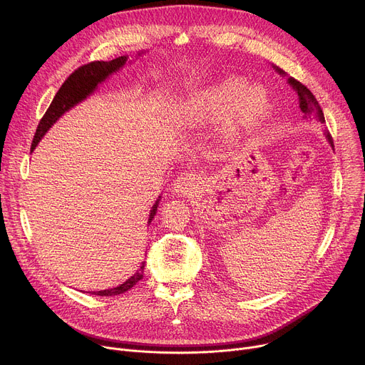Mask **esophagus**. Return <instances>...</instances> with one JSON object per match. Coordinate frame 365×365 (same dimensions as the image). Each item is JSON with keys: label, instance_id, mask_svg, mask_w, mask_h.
Returning a JSON list of instances; mask_svg holds the SVG:
<instances>
[{"label": "esophagus", "instance_id": "34e87169", "mask_svg": "<svg viewBox=\"0 0 365 365\" xmlns=\"http://www.w3.org/2000/svg\"><path fill=\"white\" fill-rule=\"evenodd\" d=\"M201 183V178L197 176L196 173L193 172H185L182 173L178 180L175 182V192L178 195H183V196H187L190 195L197 186H200Z\"/></svg>", "mask_w": 365, "mask_h": 365}]
</instances>
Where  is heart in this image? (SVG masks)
Segmentation results:
<instances>
[{
  "mask_svg": "<svg viewBox=\"0 0 365 365\" xmlns=\"http://www.w3.org/2000/svg\"><path fill=\"white\" fill-rule=\"evenodd\" d=\"M272 98L263 87H252L246 78L225 77L192 93L180 108L190 122H217L228 116L235 135L252 134L272 113Z\"/></svg>",
  "mask_w": 365,
  "mask_h": 365,
  "instance_id": "1",
  "label": "heart"
}]
</instances>
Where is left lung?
<instances>
[{
  "label": "left lung",
  "mask_w": 365,
  "mask_h": 365,
  "mask_svg": "<svg viewBox=\"0 0 365 365\" xmlns=\"http://www.w3.org/2000/svg\"><path fill=\"white\" fill-rule=\"evenodd\" d=\"M279 71V74H284V71H281L279 68H277ZM288 83L292 86V88L297 91L298 94V103H300V109L302 112L304 113V118H314L317 122L320 123H324V115H323V110L320 108V105L317 103L316 97L313 96V93L304 86L302 84L300 81H297L295 78H288ZM324 135L326 138L329 140L330 145L334 147V140H332V135H330V132L327 129H324Z\"/></svg>",
  "instance_id": "8db88e82"
}]
</instances>
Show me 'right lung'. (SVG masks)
Instances as JSON below:
<instances>
[{
    "mask_svg": "<svg viewBox=\"0 0 365 365\" xmlns=\"http://www.w3.org/2000/svg\"><path fill=\"white\" fill-rule=\"evenodd\" d=\"M128 61V56H119L115 58L109 62L105 61H93L88 63L81 65L74 73L70 74V77L63 81V84L61 86V88L58 90V93L55 94L52 103L49 105L48 110L45 112V115L42 116L38 129L35 132V137H33L31 141V147L30 151L35 150V147L38 145V143L42 140V137L46 134V130L65 113L68 109H71L73 106H76L78 102L84 101V98L91 94L97 84L102 83L105 78H108V76H110L112 73L118 71L120 67H123L125 62ZM158 201L154 204L151 212H150V220L148 222H151V220L155 215L157 207H158ZM144 277V263L143 267L140 268V271L130 277L126 282L120 284L116 288H110V289H103V291H94L93 294L96 295H102V297H110V295H118V294H123L125 291L130 289L134 287L140 279H143Z\"/></svg>",
    "mask_w": 365,
    "mask_h": 365,
    "instance_id": "obj_1",
    "label": "right lung"
}]
</instances>
